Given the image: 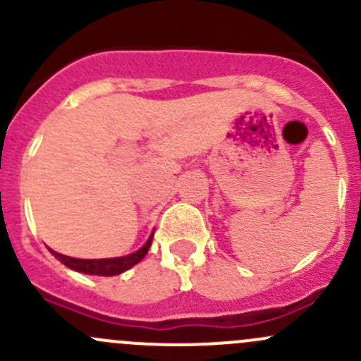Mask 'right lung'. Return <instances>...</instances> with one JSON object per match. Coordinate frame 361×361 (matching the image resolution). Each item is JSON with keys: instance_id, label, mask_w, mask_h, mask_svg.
Wrapping results in <instances>:
<instances>
[{"instance_id": "1", "label": "right lung", "mask_w": 361, "mask_h": 361, "mask_svg": "<svg viewBox=\"0 0 361 361\" xmlns=\"http://www.w3.org/2000/svg\"><path fill=\"white\" fill-rule=\"evenodd\" d=\"M152 238L154 234L150 235L147 243H145L143 248H140L134 253L126 255V257H116V258H101V260H85V258H73V257H66V255H61L57 251H52L54 257L57 260L63 262L64 265L73 271L83 272V274H94V276H116L120 272L127 271L133 265H136L137 262H141L145 258V255L148 253V248L152 245Z\"/></svg>"}]
</instances>
